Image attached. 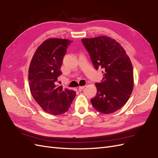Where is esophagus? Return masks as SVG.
I'll return each mask as SVG.
<instances>
[{
    "instance_id": "1",
    "label": "esophagus",
    "mask_w": 158,
    "mask_h": 158,
    "mask_svg": "<svg viewBox=\"0 0 158 158\" xmlns=\"http://www.w3.org/2000/svg\"><path fill=\"white\" fill-rule=\"evenodd\" d=\"M84 87H85L84 86H79V87H78V90H79V91H82V90L84 89Z\"/></svg>"
}]
</instances>
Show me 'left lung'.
Segmentation results:
<instances>
[{
	"mask_svg": "<svg viewBox=\"0 0 158 158\" xmlns=\"http://www.w3.org/2000/svg\"><path fill=\"white\" fill-rule=\"evenodd\" d=\"M96 70L101 69L103 78L96 83L97 93L90 101L94 108L104 114L120 109L127 102L133 88V70L122 46L112 38L100 36L82 39Z\"/></svg>",
	"mask_w": 158,
	"mask_h": 158,
	"instance_id": "left-lung-1",
	"label": "left lung"
}]
</instances>
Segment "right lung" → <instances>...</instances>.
<instances>
[{"mask_svg":"<svg viewBox=\"0 0 158 158\" xmlns=\"http://www.w3.org/2000/svg\"><path fill=\"white\" fill-rule=\"evenodd\" d=\"M72 42L52 38L44 41L36 50L29 69L30 91L42 109L49 114L64 113L70 107L76 92L57 87L55 82L61 74L60 68L66 49Z\"/></svg>","mask_w":158,"mask_h":158,"instance_id":"add662e5","label":"right lung"}]
</instances>
